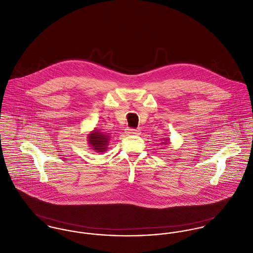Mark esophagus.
Here are the masks:
<instances>
[{
    "mask_svg": "<svg viewBox=\"0 0 253 253\" xmlns=\"http://www.w3.org/2000/svg\"><path fill=\"white\" fill-rule=\"evenodd\" d=\"M126 134L127 135H140V131L139 130H137V129H127L126 130Z\"/></svg>",
    "mask_w": 253,
    "mask_h": 253,
    "instance_id": "1",
    "label": "esophagus"
}]
</instances>
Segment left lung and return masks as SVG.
I'll return each mask as SVG.
<instances>
[{"label":"left lung","instance_id":"left-lung-1","mask_svg":"<svg viewBox=\"0 0 253 253\" xmlns=\"http://www.w3.org/2000/svg\"><path fill=\"white\" fill-rule=\"evenodd\" d=\"M163 140H164V141L162 142V144H169V138H166V139H163Z\"/></svg>","mask_w":253,"mask_h":253}]
</instances>
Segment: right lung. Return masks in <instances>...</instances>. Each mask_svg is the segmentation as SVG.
I'll return each instance as SVG.
<instances>
[{
  "label": "right lung",
  "mask_w": 253,
  "mask_h": 253,
  "mask_svg": "<svg viewBox=\"0 0 253 253\" xmlns=\"http://www.w3.org/2000/svg\"><path fill=\"white\" fill-rule=\"evenodd\" d=\"M111 136L103 132H100V130H93L90 134L87 135V141L91 148L98 153L102 154L104 153L109 145Z\"/></svg>",
  "instance_id": "obj_1"
}]
</instances>
